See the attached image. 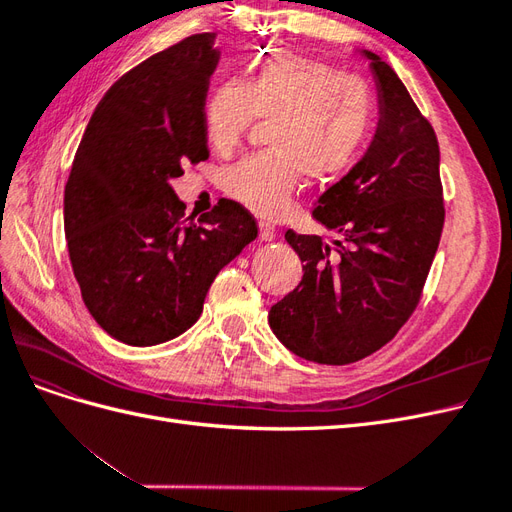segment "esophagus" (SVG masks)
<instances>
[{"mask_svg":"<svg viewBox=\"0 0 512 512\" xmlns=\"http://www.w3.org/2000/svg\"><path fill=\"white\" fill-rule=\"evenodd\" d=\"M258 230H260V239L262 241H273L275 239V228L269 222H260Z\"/></svg>","mask_w":512,"mask_h":512,"instance_id":"34e87169","label":"esophagus"}]
</instances>
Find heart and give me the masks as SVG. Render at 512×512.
<instances>
[{"label":"heart","mask_w":512,"mask_h":512,"mask_svg":"<svg viewBox=\"0 0 512 512\" xmlns=\"http://www.w3.org/2000/svg\"><path fill=\"white\" fill-rule=\"evenodd\" d=\"M376 102L356 76L339 74L318 59L271 51L250 66L245 81H224L203 108L207 141L235 147L256 117L271 119L273 149L228 166L224 192L260 218L282 215L303 177L327 183L342 177L374 126Z\"/></svg>","instance_id":"obj_1"}]
</instances>
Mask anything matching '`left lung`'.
Segmentation results:
<instances>
[{"mask_svg":"<svg viewBox=\"0 0 512 512\" xmlns=\"http://www.w3.org/2000/svg\"><path fill=\"white\" fill-rule=\"evenodd\" d=\"M361 53L376 81L378 126L363 158L312 211L346 243L288 230L305 273L269 312L275 337L322 365H348L391 342L421 299L444 226L436 132L395 70Z\"/></svg>","mask_w":512,"mask_h":512,"instance_id":"8db88e82","label":"left lung"}]
</instances>
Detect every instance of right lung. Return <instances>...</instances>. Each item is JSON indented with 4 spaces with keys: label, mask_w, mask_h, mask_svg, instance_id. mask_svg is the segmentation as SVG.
<instances>
[{
    "label": "right lung",
    "mask_w": 512,
    "mask_h": 512,
    "mask_svg": "<svg viewBox=\"0 0 512 512\" xmlns=\"http://www.w3.org/2000/svg\"><path fill=\"white\" fill-rule=\"evenodd\" d=\"M213 34L151 55L106 91L76 149L64 228L89 314L128 346L188 331L218 275L258 237L254 218L220 200L183 226L170 181L209 158L203 108L220 61Z\"/></svg>",
    "instance_id": "right-lung-1"
}]
</instances>
